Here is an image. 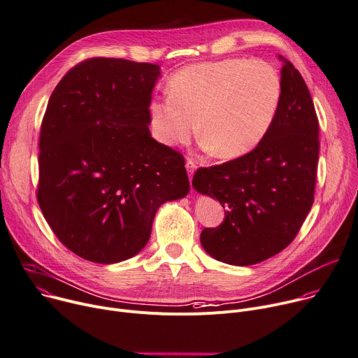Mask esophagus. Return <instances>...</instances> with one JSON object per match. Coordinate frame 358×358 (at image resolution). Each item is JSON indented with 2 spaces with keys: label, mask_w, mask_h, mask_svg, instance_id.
<instances>
[{
  "label": "esophagus",
  "mask_w": 358,
  "mask_h": 358,
  "mask_svg": "<svg viewBox=\"0 0 358 358\" xmlns=\"http://www.w3.org/2000/svg\"><path fill=\"white\" fill-rule=\"evenodd\" d=\"M186 169H187L189 178L192 179V176H194V173L196 171V163L194 159H186Z\"/></svg>",
  "instance_id": "1"
}]
</instances>
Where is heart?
<instances>
[{"label":"heart","mask_w":358,"mask_h":358,"mask_svg":"<svg viewBox=\"0 0 358 358\" xmlns=\"http://www.w3.org/2000/svg\"><path fill=\"white\" fill-rule=\"evenodd\" d=\"M169 96L149 104L155 139L164 146L187 143L199 131L217 157L255 149L269 131L281 101V78L269 63L225 59L176 71Z\"/></svg>","instance_id":"1"}]
</instances>
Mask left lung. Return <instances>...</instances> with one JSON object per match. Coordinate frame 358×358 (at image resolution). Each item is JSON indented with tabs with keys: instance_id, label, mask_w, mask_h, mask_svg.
I'll use <instances>...</instances> for the list:
<instances>
[{
	"instance_id": "left-lung-1",
	"label": "left lung",
	"mask_w": 358,
	"mask_h": 358,
	"mask_svg": "<svg viewBox=\"0 0 358 358\" xmlns=\"http://www.w3.org/2000/svg\"><path fill=\"white\" fill-rule=\"evenodd\" d=\"M277 116L250 153L199 168L192 186L227 208L224 222L201 234L203 250L231 265H254L294 241L314 202L320 155L315 107L299 71L285 59Z\"/></svg>"
}]
</instances>
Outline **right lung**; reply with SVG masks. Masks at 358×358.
<instances>
[{
	"mask_svg": "<svg viewBox=\"0 0 358 358\" xmlns=\"http://www.w3.org/2000/svg\"><path fill=\"white\" fill-rule=\"evenodd\" d=\"M160 67L93 57L51 93L40 130L37 201L51 231L97 264L134 257L157 208L185 198V157L156 142L149 104Z\"/></svg>",
	"mask_w": 358,
	"mask_h": 358,
	"instance_id": "add662e5",
	"label": "right lung"
}]
</instances>
